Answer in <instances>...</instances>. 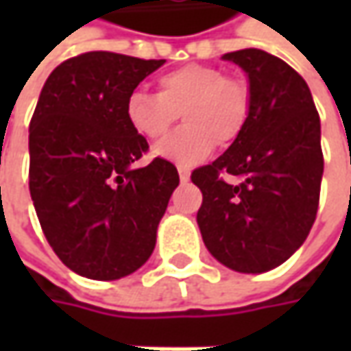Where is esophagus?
Instances as JSON below:
<instances>
[{
	"label": "esophagus",
	"instance_id": "34e87169",
	"mask_svg": "<svg viewBox=\"0 0 351 351\" xmlns=\"http://www.w3.org/2000/svg\"><path fill=\"white\" fill-rule=\"evenodd\" d=\"M178 171H180V180H182V183L189 182V178H191V171H189V169L178 168Z\"/></svg>",
	"mask_w": 351,
	"mask_h": 351
}]
</instances>
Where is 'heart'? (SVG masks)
Listing matches in <instances>:
<instances>
[{
	"label": "heart",
	"instance_id": "1",
	"mask_svg": "<svg viewBox=\"0 0 351 351\" xmlns=\"http://www.w3.org/2000/svg\"><path fill=\"white\" fill-rule=\"evenodd\" d=\"M158 93L134 89L125 115L130 128L146 141H160L180 119L178 132L156 146V154L182 166H193L215 150L228 146L244 132L252 111L246 80L226 75L207 64H185L160 75Z\"/></svg>",
	"mask_w": 351,
	"mask_h": 351
}]
</instances>
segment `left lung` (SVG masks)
<instances>
[{"label": "left lung", "mask_w": 351, "mask_h": 351, "mask_svg": "<svg viewBox=\"0 0 351 351\" xmlns=\"http://www.w3.org/2000/svg\"><path fill=\"white\" fill-rule=\"evenodd\" d=\"M223 60L248 75L252 111L228 150L191 173L203 193L197 224L215 260L240 274H263L303 246L317 219L320 119L306 82L287 62L260 48Z\"/></svg>", "instance_id": "left-lung-1"}]
</instances>
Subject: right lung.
<instances>
[{"mask_svg":"<svg viewBox=\"0 0 351 351\" xmlns=\"http://www.w3.org/2000/svg\"><path fill=\"white\" fill-rule=\"evenodd\" d=\"M166 60L86 52L48 75L29 127V189L48 244L77 276L113 281L152 256L180 183L128 125V95Z\"/></svg>","mask_w":351,"mask_h":351,"instance_id":"add662e5","label":"right lung"}]
</instances>
